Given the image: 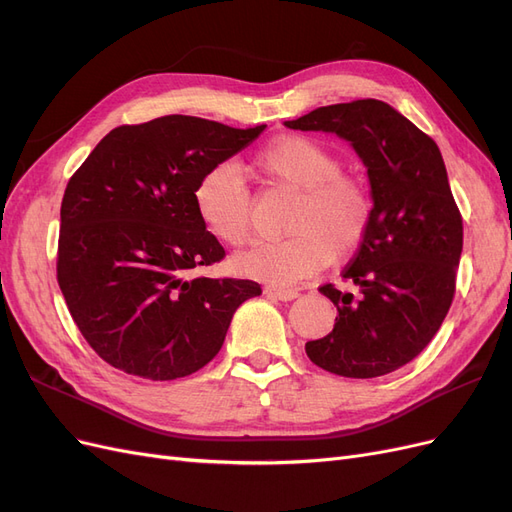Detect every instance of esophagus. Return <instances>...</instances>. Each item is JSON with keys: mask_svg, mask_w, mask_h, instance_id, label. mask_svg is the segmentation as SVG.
I'll use <instances>...</instances> for the list:
<instances>
[{"mask_svg": "<svg viewBox=\"0 0 512 512\" xmlns=\"http://www.w3.org/2000/svg\"><path fill=\"white\" fill-rule=\"evenodd\" d=\"M265 292L269 294V297L280 299V301H292V299L299 297V292L292 290V288H267Z\"/></svg>", "mask_w": 512, "mask_h": 512, "instance_id": "1", "label": "esophagus"}]
</instances>
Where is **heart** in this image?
I'll use <instances>...</instances> for the list:
<instances>
[{"mask_svg":"<svg viewBox=\"0 0 512 512\" xmlns=\"http://www.w3.org/2000/svg\"><path fill=\"white\" fill-rule=\"evenodd\" d=\"M258 173L273 185L297 192L282 241L260 243L235 258V269L275 286H292L342 262L363 245L374 220L367 185L342 173V160L309 136H284L256 156ZM198 220L220 243L243 247L254 235L250 188L230 164L200 177L194 188Z\"/></svg>","mask_w":512,"mask_h":512,"instance_id":"heart-1","label":"heart"}]
</instances>
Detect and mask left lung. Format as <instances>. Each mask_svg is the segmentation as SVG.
<instances>
[{
  "label": "left lung",
  "mask_w": 512,
  "mask_h": 512,
  "mask_svg": "<svg viewBox=\"0 0 512 512\" xmlns=\"http://www.w3.org/2000/svg\"><path fill=\"white\" fill-rule=\"evenodd\" d=\"M292 130L335 132L367 166L374 220L342 280L318 290L337 307L329 335L305 344L312 363L346 378H378L421 354L455 297L463 220L433 138L386 102L316 108Z\"/></svg>",
  "instance_id": "left-lung-1"
}]
</instances>
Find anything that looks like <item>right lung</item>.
I'll list each match as a JSON object with an SVG mask.
<instances>
[{"instance_id":"right-lung-1","label":"right lung","mask_w":512,"mask_h":512,"mask_svg":"<svg viewBox=\"0 0 512 512\" xmlns=\"http://www.w3.org/2000/svg\"><path fill=\"white\" fill-rule=\"evenodd\" d=\"M265 130L166 115L108 132L61 200L57 282L102 361L145 380H175L220 352L235 309L262 294L237 277L194 275L226 252L198 220L207 170Z\"/></svg>"}]
</instances>
